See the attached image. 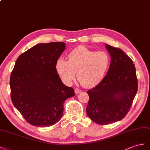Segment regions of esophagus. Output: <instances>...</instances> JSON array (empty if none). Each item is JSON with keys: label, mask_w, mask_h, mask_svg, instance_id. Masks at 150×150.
I'll return each instance as SVG.
<instances>
[{"label": "esophagus", "mask_w": 150, "mask_h": 150, "mask_svg": "<svg viewBox=\"0 0 150 150\" xmlns=\"http://www.w3.org/2000/svg\"><path fill=\"white\" fill-rule=\"evenodd\" d=\"M80 92H81V91H80V90L79 88H75V93L76 94L79 93Z\"/></svg>", "instance_id": "34e87169"}]
</instances>
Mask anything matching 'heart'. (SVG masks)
<instances>
[{
  "mask_svg": "<svg viewBox=\"0 0 150 150\" xmlns=\"http://www.w3.org/2000/svg\"><path fill=\"white\" fill-rule=\"evenodd\" d=\"M68 61L58 59L56 70L62 80L70 83L75 78L84 87H92L103 79L109 65L110 59L104 51H93L80 46L73 50L68 56Z\"/></svg>",
  "mask_w": 150,
  "mask_h": 150,
  "instance_id": "heart-1",
  "label": "heart"
}]
</instances>
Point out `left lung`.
<instances>
[{"instance_id": "1", "label": "left lung", "mask_w": 150, "mask_h": 150, "mask_svg": "<svg viewBox=\"0 0 150 150\" xmlns=\"http://www.w3.org/2000/svg\"><path fill=\"white\" fill-rule=\"evenodd\" d=\"M110 64L105 77L89 90L87 114L98 125L121 120L132 105L138 91V79L132 59L117 48L105 45Z\"/></svg>"}]
</instances>
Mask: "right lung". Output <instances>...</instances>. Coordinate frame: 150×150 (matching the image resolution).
Returning a JSON list of instances; mask_svg holds the SVG:
<instances>
[{"instance_id": "obj_1", "label": "right lung", "mask_w": 150, "mask_h": 150, "mask_svg": "<svg viewBox=\"0 0 150 150\" xmlns=\"http://www.w3.org/2000/svg\"><path fill=\"white\" fill-rule=\"evenodd\" d=\"M63 42L38 44L18 57L10 79L12 103L30 125L49 127L60 120L63 103L75 96L64 85L56 63L65 49Z\"/></svg>"}]
</instances>
